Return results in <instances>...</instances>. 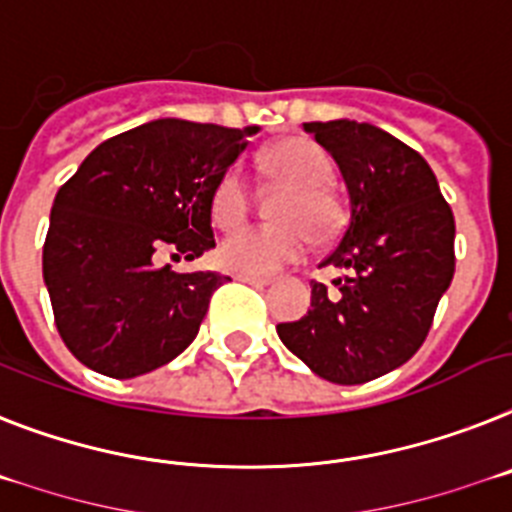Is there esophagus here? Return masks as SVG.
<instances>
[{
  "label": "esophagus",
  "mask_w": 512,
  "mask_h": 512,
  "mask_svg": "<svg viewBox=\"0 0 512 512\" xmlns=\"http://www.w3.org/2000/svg\"><path fill=\"white\" fill-rule=\"evenodd\" d=\"M236 281L249 283V286H268L270 278H265V276H247V273H236Z\"/></svg>",
  "instance_id": "obj_1"
}]
</instances>
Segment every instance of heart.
I'll use <instances>...</instances> for the list:
<instances>
[{
    "mask_svg": "<svg viewBox=\"0 0 512 512\" xmlns=\"http://www.w3.org/2000/svg\"><path fill=\"white\" fill-rule=\"evenodd\" d=\"M265 166L289 195L278 205V226H244L218 247L223 268L247 276H270L291 263H299L309 249V234L317 242H330L346 223L343 203L330 190V158L307 137L281 140L265 153ZM249 210V190L239 169H229L218 179L210 213L223 229L242 223Z\"/></svg>",
    "mask_w": 512,
    "mask_h": 512,
    "instance_id": "heart-1",
    "label": "heart"
}]
</instances>
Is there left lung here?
Segmentation results:
<instances>
[{
  "instance_id": "left-lung-1",
  "label": "left lung",
  "mask_w": 512,
  "mask_h": 512,
  "mask_svg": "<svg viewBox=\"0 0 512 512\" xmlns=\"http://www.w3.org/2000/svg\"><path fill=\"white\" fill-rule=\"evenodd\" d=\"M341 169L351 218L320 265L346 270L336 291L312 283V307L278 338L322 380L362 385L419 351L455 273V221L414 148L375 124L307 122Z\"/></svg>"
}]
</instances>
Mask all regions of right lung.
Returning a JSON list of instances; mask_svg holds the SVG:
<instances>
[{
  "label": "right lung",
  "mask_w": 512,
  "mask_h": 512,
  "mask_svg": "<svg viewBox=\"0 0 512 512\" xmlns=\"http://www.w3.org/2000/svg\"><path fill=\"white\" fill-rule=\"evenodd\" d=\"M257 130L156 119L98 145L59 187L44 283L77 362L130 380L195 341L210 296L229 278L153 260H195L216 247L210 197Z\"/></svg>",
  "instance_id": "add662e5"
}]
</instances>
